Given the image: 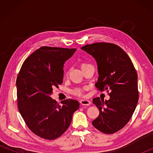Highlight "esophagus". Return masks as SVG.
<instances>
[{
	"label": "esophagus",
	"instance_id": "1",
	"mask_svg": "<svg viewBox=\"0 0 153 153\" xmlns=\"http://www.w3.org/2000/svg\"><path fill=\"white\" fill-rule=\"evenodd\" d=\"M80 104L82 105H90L91 104V102L88 100L86 99H84V100H80Z\"/></svg>",
	"mask_w": 153,
	"mask_h": 153
}]
</instances>
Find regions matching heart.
I'll list each match as a JSON object with an SVG mask.
<instances>
[{"label": "heart", "instance_id": "heart-1", "mask_svg": "<svg viewBox=\"0 0 153 153\" xmlns=\"http://www.w3.org/2000/svg\"><path fill=\"white\" fill-rule=\"evenodd\" d=\"M88 64L86 63H83L81 65V68L85 65H86ZM84 90L83 88H77L76 90H74V94H76V96H78V97H82V96L84 95Z\"/></svg>", "mask_w": 153, "mask_h": 153}]
</instances>
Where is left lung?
<instances>
[{
  "label": "left lung",
  "instance_id": "obj_1",
  "mask_svg": "<svg viewBox=\"0 0 153 153\" xmlns=\"http://www.w3.org/2000/svg\"><path fill=\"white\" fill-rule=\"evenodd\" d=\"M81 49L97 61L99 76L96 87L100 91H110L108 100L93 99L100 113L92 125L102 133L117 132L128 123L138 101L135 67L126 52L114 44L97 42Z\"/></svg>",
  "mask_w": 153,
  "mask_h": 153
}]
</instances>
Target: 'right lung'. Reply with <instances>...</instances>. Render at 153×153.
Instances as JSON below:
<instances>
[{"instance_id": "obj_1", "label": "right lung", "mask_w": 153, "mask_h": 153, "mask_svg": "<svg viewBox=\"0 0 153 153\" xmlns=\"http://www.w3.org/2000/svg\"><path fill=\"white\" fill-rule=\"evenodd\" d=\"M76 48L42 46L23 63L17 77L18 108L33 134L46 140L61 136L79 108L77 100L66 99L60 105L51 97L53 88L63 83V66Z\"/></svg>"}]
</instances>
